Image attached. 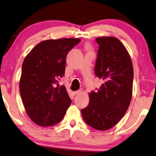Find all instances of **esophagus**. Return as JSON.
Returning a JSON list of instances; mask_svg holds the SVG:
<instances>
[{
  "label": "esophagus",
  "instance_id": "esophagus-1",
  "mask_svg": "<svg viewBox=\"0 0 156 156\" xmlns=\"http://www.w3.org/2000/svg\"><path fill=\"white\" fill-rule=\"evenodd\" d=\"M82 90H78V91H74V95L80 94H82Z\"/></svg>",
  "mask_w": 156,
  "mask_h": 156
}]
</instances>
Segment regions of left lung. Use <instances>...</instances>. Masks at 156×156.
<instances>
[{"mask_svg":"<svg viewBox=\"0 0 156 156\" xmlns=\"http://www.w3.org/2000/svg\"><path fill=\"white\" fill-rule=\"evenodd\" d=\"M96 42L95 74L103 83L98 91L89 94V105L81 112L88 125L105 131L119 122L129 106L134 69L129 54L117 38L98 37Z\"/></svg>","mask_w":156,"mask_h":156,"instance_id":"1","label":"left lung"}]
</instances>
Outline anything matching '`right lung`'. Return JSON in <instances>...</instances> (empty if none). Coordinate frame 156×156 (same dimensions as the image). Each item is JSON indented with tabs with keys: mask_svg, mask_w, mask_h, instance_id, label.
Segmentation results:
<instances>
[{
	"mask_svg": "<svg viewBox=\"0 0 156 156\" xmlns=\"http://www.w3.org/2000/svg\"><path fill=\"white\" fill-rule=\"evenodd\" d=\"M80 39L43 41L24 58L20 91L25 110L41 127H51L62 120L71 104L64 86L55 85L65 74L66 56Z\"/></svg>",
	"mask_w": 156,
	"mask_h": 156,
	"instance_id": "1",
	"label": "right lung"
}]
</instances>
